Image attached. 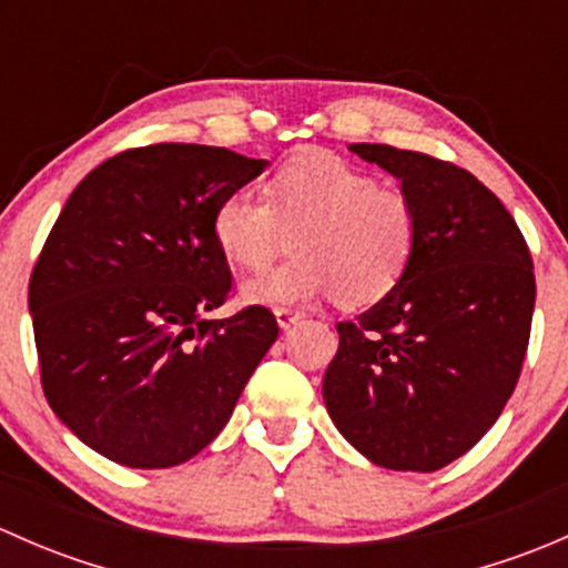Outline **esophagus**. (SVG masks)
Segmentation results:
<instances>
[{
    "mask_svg": "<svg viewBox=\"0 0 568 568\" xmlns=\"http://www.w3.org/2000/svg\"><path fill=\"white\" fill-rule=\"evenodd\" d=\"M274 316H277V324L283 326V329H288L291 324H296V321L302 318V313L291 311V307H277V311H274Z\"/></svg>",
    "mask_w": 568,
    "mask_h": 568,
    "instance_id": "obj_1",
    "label": "esophagus"
}]
</instances>
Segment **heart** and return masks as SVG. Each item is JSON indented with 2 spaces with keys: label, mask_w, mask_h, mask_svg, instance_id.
I'll use <instances>...</instances> for the list:
<instances>
[{
  "label": "heart",
  "mask_w": 568,
  "mask_h": 568,
  "mask_svg": "<svg viewBox=\"0 0 568 568\" xmlns=\"http://www.w3.org/2000/svg\"><path fill=\"white\" fill-rule=\"evenodd\" d=\"M211 233L222 255L244 268L272 261L296 233V257L250 277L247 302L288 307L337 296L354 311L398 288L417 252L420 220L404 189L329 151H302L272 170L263 192H227Z\"/></svg>",
  "instance_id": "heart-1"
}]
</instances>
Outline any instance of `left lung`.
Listing matches in <instances>:
<instances>
[{
  "instance_id": "8db88e82",
  "label": "left lung",
  "mask_w": 568,
  "mask_h": 568,
  "mask_svg": "<svg viewBox=\"0 0 568 568\" xmlns=\"http://www.w3.org/2000/svg\"><path fill=\"white\" fill-rule=\"evenodd\" d=\"M348 148L400 178L420 236L398 288L337 324L326 409L379 467L434 473L495 426L517 387L536 305L532 257L506 205L467 170L390 145Z\"/></svg>"
}]
</instances>
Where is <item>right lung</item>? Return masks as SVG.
<instances>
[{
  "label": "right lung",
  "instance_id": "obj_1",
  "mask_svg": "<svg viewBox=\"0 0 568 568\" xmlns=\"http://www.w3.org/2000/svg\"><path fill=\"white\" fill-rule=\"evenodd\" d=\"M266 168L227 148H131L68 197L30 277L40 385L54 415L136 469L197 456L277 341L268 307L231 296L216 203Z\"/></svg>",
  "mask_w": 568,
  "mask_h": 568
}]
</instances>
